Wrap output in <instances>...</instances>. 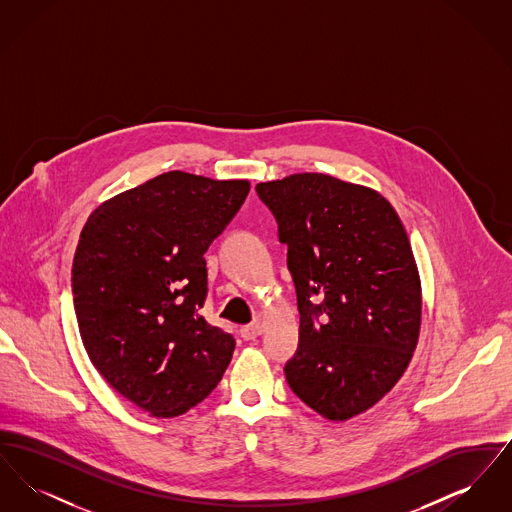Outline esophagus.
Instances as JSON below:
<instances>
[{"label": "esophagus", "mask_w": 512, "mask_h": 512, "mask_svg": "<svg viewBox=\"0 0 512 512\" xmlns=\"http://www.w3.org/2000/svg\"><path fill=\"white\" fill-rule=\"evenodd\" d=\"M261 334H263V326H261L259 322H253V324L244 326V328L240 330V336H242L245 341L257 340Z\"/></svg>", "instance_id": "esophagus-1"}]
</instances>
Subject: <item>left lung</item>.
<instances>
[{
    "label": "left lung",
    "mask_w": 512,
    "mask_h": 512,
    "mask_svg": "<svg viewBox=\"0 0 512 512\" xmlns=\"http://www.w3.org/2000/svg\"><path fill=\"white\" fill-rule=\"evenodd\" d=\"M288 245L299 345L293 393L328 420L376 405L403 376L420 330V278L386 197L328 174L255 186Z\"/></svg>",
    "instance_id": "left-lung-1"
}]
</instances>
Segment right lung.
Returning a JSON list of instances; mask_svg holds the SVG:
<instances>
[{
	"label": "right lung",
	"instance_id": "1",
	"mask_svg": "<svg viewBox=\"0 0 512 512\" xmlns=\"http://www.w3.org/2000/svg\"><path fill=\"white\" fill-rule=\"evenodd\" d=\"M247 180L171 171L90 215L73 261V303L99 374L151 416L203 401L236 340L199 315L205 251L240 211Z\"/></svg>",
	"mask_w": 512,
	"mask_h": 512
}]
</instances>
